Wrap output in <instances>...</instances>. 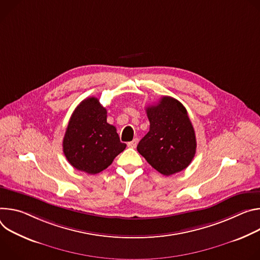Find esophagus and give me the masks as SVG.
<instances>
[{"label":"esophagus","instance_id":"1","mask_svg":"<svg viewBox=\"0 0 260 260\" xmlns=\"http://www.w3.org/2000/svg\"><path fill=\"white\" fill-rule=\"evenodd\" d=\"M137 142H138V139H137V138H135V139H133L132 141L128 142L127 145H128V147H129V148H131V149H135V148H136V146H137Z\"/></svg>","mask_w":260,"mask_h":260}]
</instances>
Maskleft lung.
<instances>
[{"label":"left lung","mask_w":260,"mask_h":260,"mask_svg":"<svg viewBox=\"0 0 260 260\" xmlns=\"http://www.w3.org/2000/svg\"><path fill=\"white\" fill-rule=\"evenodd\" d=\"M146 111L150 130L139 141L138 153L166 177L187 168L195 156L196 138L184 105L164 96Z\"/></svg>","instance_id":"8db88e82"}]
</instances>
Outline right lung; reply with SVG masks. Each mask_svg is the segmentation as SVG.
I'll return each mask as SVG.
<instances>
[{
    "instance_id": "obj_1",
    "label": "right lung",
    "mask_w": 260,
    "mask_h": 260,
    "mask_svg": "<svg viewBox=\"0 0 260 260\" xmlns=\"http://www.w3.org/2000/svg\"><path fill=\"white\" fill-rule=\"evenodd\" d=\"M107 111L95 97L86 98L73 111L63 139L68 162L77 170L96 175L107 168L126 143L106 121Z\"/></svg>"
}]
</instances>
